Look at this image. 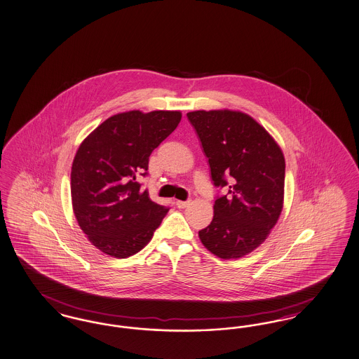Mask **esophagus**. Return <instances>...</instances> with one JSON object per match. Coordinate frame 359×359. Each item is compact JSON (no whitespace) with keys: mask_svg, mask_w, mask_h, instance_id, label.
Wrapping results in <instances>:
<instances>
[{"mask_svg":"<svg viewBox=\"0 0 359 359\" xmlns=\"http://www.w3.org/2000/svg\"><path fill=\"white\" fill-rule=\"evenodd\" d=\"M191 204V201H176V205H177V208H187L188 205Z\"/></svg>","mask_w":359,"mask_h":359,"instance_id":"34e87169","label":"esophagus"}]
</instances>
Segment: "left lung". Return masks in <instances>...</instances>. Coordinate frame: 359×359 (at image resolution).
I'll return each instance as SVG.
<instances>
[{
    "instance_id": "8db88e82",
    "label": "left lung",
    "mask_w": 359,
    "mask_h": 359,
    "mask_svg": "<svg viewBox=\"0 0 359 359\" xmlns=\"http://www.w3.org/2000/svg\"><path fill=\"white\" fill-rule=\"evenodd\" d=\"M187 117L208 158L217 196L214 219L199 231L204 247L222 259H238L266 241L285 196V156L273 136L239 111H195Z\"/></svg>"
}]
</instances>
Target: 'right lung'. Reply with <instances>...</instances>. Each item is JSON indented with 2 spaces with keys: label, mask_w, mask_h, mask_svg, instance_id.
<instances>
[{
  "label": "right lung",
  "mask_w": 359,
  "mask_h": 359,
  "mask_svg": "<svg viewBox=\"0 0 359 359\" xmlns=\"http://www.w3.org/2000/svg\"><path fill=\"white\" fill-rule=\"evenodd\" d=\"M182 120L179 111H129L111 116L88 135L73 158V212L89 242L114 258L144 248L168 207L151 201L137 175Z\"/></svg>",
  "instance_id": "add662e5"
}]
</instances>
